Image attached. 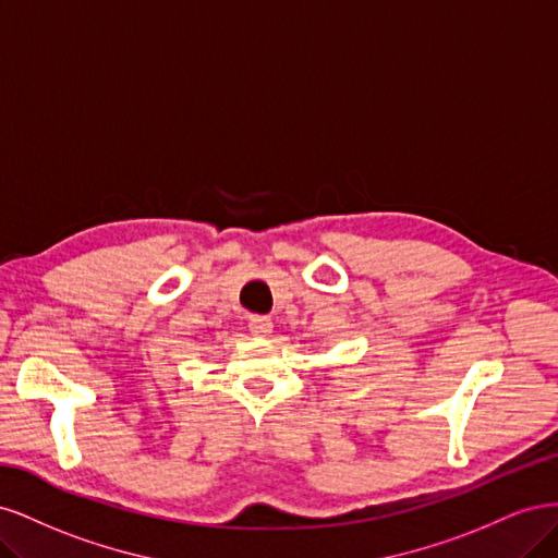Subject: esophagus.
Returning a JSON list of instances; mask_svg holds the SVG:
<instances>
[{
  "mask_svg": "<svg viewBox=\"0 0 558 558\" xmlns=\"http://www.w3.org/2000/svg\"><path fill=\"white\" fill-rule=\"evenodd\" d=\"M248 330H251V335H256V337H267L269 332H272V318L269 316H251L248 318Z\"/></svg>",
  "mask_w": 558,
  "mask_h": 558,
  "instance_id": "obj_1",
  "label": "esophagus"
}]
</instances>
